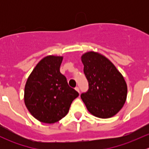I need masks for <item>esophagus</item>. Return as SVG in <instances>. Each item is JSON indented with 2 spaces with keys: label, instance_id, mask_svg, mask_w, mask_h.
<instances>
[{
  "label": "esophagus",
  "instance_id": "1",
  "mask_svg": "<svg viewBox=\"0 0 149 149\" xmlns=\"http://www.w3.org/2000/svg\"><path fill=\"white\" fill-rule=\"evenodd\" d=\"M75 89H76V91H78V92H80V91H79V87H78V86H76V88H75Z\"/></svg>",
  "mask_w": 149,
  "mask_h": 149
}]
</instances>
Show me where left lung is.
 Wrapping results in <instances>:
<instances>
[{
    "label": "left lung",
    "instance_id": "obj_1",
    "mask_svg": "<svg viewBox=\"0 0 149 149\" xmlns=\"http://www.w3.org/2000/svg\"><path fill=\"white\" fill-rule=\"evenodd\" d=\"M81 61L88 82V89L82 93L81 100L94 116L112 118L122 109L127 98V84L123 75L99 52H86Z\"/></svg>",
    "mask_w": 149,
    "mask_h": 149
}]
</instances>
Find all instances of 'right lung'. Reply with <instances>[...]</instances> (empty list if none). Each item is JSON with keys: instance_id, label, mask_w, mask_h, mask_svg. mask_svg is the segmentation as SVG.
<instances>
[{"instance_id": "1", "label": "right lung", "mask_w": 149, "mask_h": 149, "mask_svg": "<svg viewBox=\"0 0 149 149\" xmlns=\"http://www.w3.org/2000/svg\"><path fill=\"white\" fill-rule=\"evenodd\" d=\"M63 58L45 57L33 69L25 85V105L31 115L42 123L51 124L64 118L72 102L79 95L60 72Z\"/></svg>"}]
</instances>
